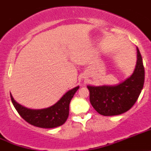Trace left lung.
Instances as JSON below:
<instances>
[{
	"label": "left lung",
	"mask_w": 151,
	"mask_h": 151,
	"mask_svg": "<svg viewBox=\"0 0 151 151\" xmlns=\"http://www.w3.org/2000/svg\"><path fill=\"white\" fill-rule=\"evenodd\" d=\"M137 61L133 74L115 86H87L93 108L104 116L119 115L128 111L138 99L143 88L145 68L138 47Z\"/></svg>",
	"instance_id": "left-lung-1"
}]
</instances>
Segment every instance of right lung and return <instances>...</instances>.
<instances>
[{"label": "right lung", "instance_id": "right-lung-1", "mask_svg": "<svg viewBox=\"0 0 151 151\" xmlns=\"http://www.w3.org/2000/svg\"><path fill=\"white\" fill-rule=\"evenodd\" d=\"M79 86L70 89L62 96L56 104L42 109L25 108L16 102L10 94L12 102L18 114L27 123L36 127L52 128L60 126L66 122L69 116L70 103Z\"/></svg>", "mask_w": 151, "mask_h": 151}]
</instances>
